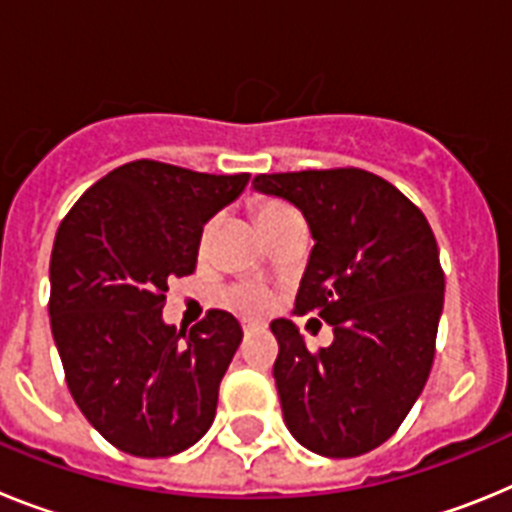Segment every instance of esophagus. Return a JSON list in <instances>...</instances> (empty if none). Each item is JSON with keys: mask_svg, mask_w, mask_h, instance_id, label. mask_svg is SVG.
Returning <instances> with one entry per match:
<instances>
[{"mask_svg": "<svg viewBox=\"0 0 512 512\" xmlns=\"http://www.w3.org/2000/svg\"><path fill=\"white\" fill-rule=\"evenodd\" d=\"M243 330H246V333H253V330H261L264 328V323H259V320H243Z\"/></svg>", "mask_w": 512, "mask_h": 512, "instance_id": "34e87169", "label": "esophagus"}]
</instances>
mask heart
<instances>
[{
	"label": "heart",
	"instance_id": "obj_1",
	"mask_svg": "<svg viewBox=\"0 0 512 512\" xmlns=\"http://www.w3.org/2000/svg\"><path fill=\"white\" fill-rule=\"evenodd\" d=\"M289 215H297L295 207H289L287 202H279V200H269V202H261L259 210H256V217H259V223H274V220H282V217ZM212 228H215V220L205 225L202 230V246L207 243L210 238ZM225 302H228L233 310L238 312H248V315H256V312H264L269 307V295H266V289L256 287V284H238V287L228 289L225 292Z\"/></svg>",
	"mask_w": 512,
	"mask_h": 512
}]
</instances>
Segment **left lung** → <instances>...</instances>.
<instances>
[{
    "instance_id": "left-lung-1",
    "label": "left lung",
    "mask_w": 512,
    "mask_h": 512,
    "mask_svg": "<svg viewBox=\"0 0 512 512\" xmlns=\"http://www.w3.org/2000/svg\"><path fill=\"white\" fill-rule=\"evenodd\" d=\"M253 187L300 207L315 246L295 315L333 325L310 351L292 320H274V361L289 433L320 456L351 459L382 446L423 392L436 356L443 269L418 205L372 171L259 174Z\"/></svg>"
}]
</instances>
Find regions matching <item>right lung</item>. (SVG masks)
Segmentation results:
<instances>
[{
  "instance_id": "1",
  "label": "right lung",
  "mask_w": 512,
  "mask_h": 512,
  "mask_svg": "<svg viewBox=\"0 0 512 512\" xmlns=\"http://www.w3.org/2000/svg\"><path fill=\"white\" fill-rule=\"evenodd\" d=\"M248 176L138 158L92 184L58 225L53 341L84 418L125 454L174 456L215 420L241 325L210 310L187 333L166 325L161 310L171 279L197 269L202 225Z\"/></svg>"
}]
</instances>
